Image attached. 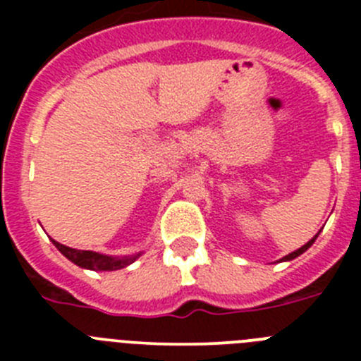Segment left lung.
Listing matches in <instances>:
<instances>
[{"mask_svg": "<svg viewBox=\"0 0 361 361\" xmlns=\"http://www.w3.org/2000/svg\"><path fill=\"white\" fill-rule=\"evenodd\" d=\"M317 237H318V235H317ZM317 237H314V238H311V240H309L307 244H305V245H302V247H300V250L293 251V253H289L288 257H283L282 260H293V258H296V257H298V255H302V253H304V251H307L309 247H311V245H312V242L317 240Z\"/></svg>", "mask_w": 361, "mask_h": 361, "instance_id": "8db88e82", "label": "left lung"}]
</instances>
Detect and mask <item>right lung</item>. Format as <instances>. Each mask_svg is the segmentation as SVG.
I'll return each instance as SVG.
<instances>
[{
	"instance_id": "1",
	"label": "right lung",
	"mask_w": 361,
	"mask_h": 361,
	"mask_svg": "<svg viewBox=\"0 0 361 361\" xmlns=\"http://www.w3.org/2000/svg\"><path fill=\"white\" fill-rule=\"evenodd\" d=\"M54 245H56L57 250L61 251L66 258H68L70 262H73L75 266L85 267V269H92V271H116V269H123V267L130 266L132 262H135L137 257H126V258H111L106 257V255L101 253H94V251H82V250H72L68 245H63L59 242L52 240Z\"/></svg>"
}]
</instances>
